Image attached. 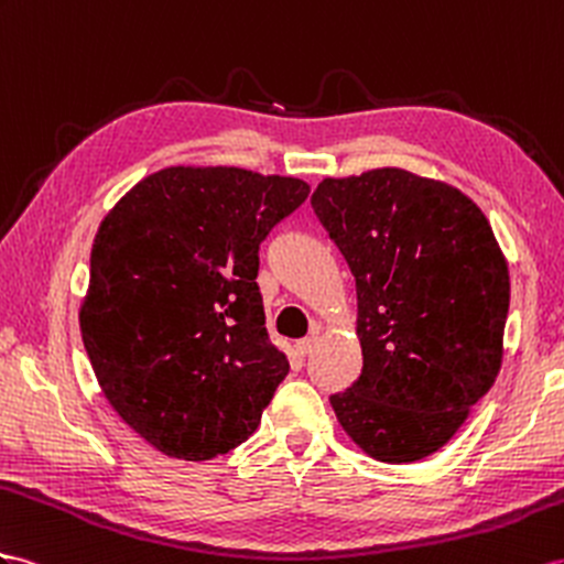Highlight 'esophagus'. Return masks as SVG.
<instances>
[{
	"mask_svg": "<svg viewBox=\"0 0 564 564\" xmlns=\"http://www.w3.org/2000/svg\"><path fill=\"white\" fill-rule=\"evenodd\" d=\"M316 343H319V334H316V330H314L312 336H307V338H302V340L295 343V350H297V355L305 357V355H310V352L316 348Z\"/></svg>",
	"mask_w": 564,
	"mask_h": 564,
	"instance_id": "esophagus-1",
	"label": "esophagus"
}]
</instances>
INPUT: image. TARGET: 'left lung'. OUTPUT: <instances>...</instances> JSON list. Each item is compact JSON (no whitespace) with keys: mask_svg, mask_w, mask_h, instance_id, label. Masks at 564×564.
<instances>
[{"mask_svg":"<svg viewBox=\"0 0 564 564\" xmlns=\"http://www.w3.org/2000/svg\"><path fill=\"white\" fill-rule=\"evenodd\" d=\"M312 207L355 276L362 348V373L330 408L369 457L424 459L498 377L508 259L465 193L398 166L324 178Z\"/></svg>","mask_w":564,"mask_h":564,"instance_id":"8db88e82","label":"left lung"}]
</instances>
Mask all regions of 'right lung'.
Returning <instances> with one entry per match:
<instances>
[{"instance_id": "obj_1", "label": "right lung", "mask_w": 564, "mask_h": 564, "mask_svg": "<svg viewBox=\"0 0 564 564\" xmlns=\"http://www.w3.org/2000/svg\"><path fill=\"white\" fill-rule=\"evenodd\" d=\"M310 195L293 176L166 166L97 228L80 336L109 405L166 457L248 441L285 379L257 288L259 242Z\"/></svg>"}]
</instances>
